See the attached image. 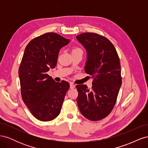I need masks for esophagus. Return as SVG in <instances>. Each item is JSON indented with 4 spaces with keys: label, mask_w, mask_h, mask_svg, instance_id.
Masks as SVG:
<instances>
[{
    "label": "esophagus",
    "mask_w": 148,
    "mask_h": 148,
    "mask_svg": "<svg viewBox=\"0 0 148 148\" xmlns=\"http://www.w3.org/2000/svg\"><path fill=\"white\" fill-rule=\"evenodd\" d=\"M75 87V85L74 84H73V83H70V88L71 89H74Z\"/></svg>",
    "instance_id": "1"
}]
</instances>
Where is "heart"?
Returning a JSON list of instances; mask_svg holds the SVG:
<instances>
[{"label": "heart", "mask_w": 148, "mask_h": 148, "mask_svg": "<svg viewBox=\"0 0 148 148\" xmlns=\"http://www.w3.org/2000/svg\"><path fill=\"white\" fill-rule=\"evenodd\" d=\"M73 51H82L80 49H75Z\"/></svg>", "instance_id": "1"}]
</instances>
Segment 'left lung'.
Masks as SVG:
<instances>
[{"instance_id": "obj_1", "label": "left lung", "mask_w": 148, "mask_h": 148, "mask_svg": "<svg viewBox=\"0 0 148 148\" xmlns=\"http://www.w3.org/2000/svg\"><path fill=\"white\" fill-rule=\"evenodd\" d=\"M76 38L86 51L84 70L93 78L91 90L86 85L76 86L78 108L85 118L99 120L113 109L122 85L119 56L112 43L102 36L84 33Z\"/></svg>"}]
</instances>
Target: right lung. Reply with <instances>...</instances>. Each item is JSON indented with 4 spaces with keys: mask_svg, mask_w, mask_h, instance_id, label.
I'll return each mask as SVG.
<instances>
[{
    "mask_svg": "<svg viewBox=\"0 0 148 148\" xmlns=\"http://www.w3.org/2000/svg\"><path fill=\"white\" fill-rule=\"evenodd\" d=\"M70 41L54 33H45L26 46L18 70L22 99L38 120L47 122L59 115L70 84L56 82L47 74L54 69L60 49Z\"/></svg>",
    "mask_w": 148,
    "mask_h": 148,
    "instance_id": "obj_1",
    "label": "right lung"
}]
</instances>
